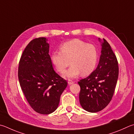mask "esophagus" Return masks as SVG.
Segmentation results:
<instances>
[{"label": "esophagus", "mask_w": 134, "mask_h": 134, "mask_svg": "<svg viewBox=\"0 0 134 134\" xmlns=\"http://www.w3.org/2000/svg\"><path fill=\"white\" fill-rule=\"evenodd\" d=\"M73 83H74V81H72V80H68V84H69V85L72 84Z\"/></svg>", "instance_id": "obj_1"}]
</instances>
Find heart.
I'll use <instances>...</instances> for the list:
<instances>
[{"label": "heart", "mask_w": 134, "mask_h": 134, "mask_svg": "<svg viewBox=\"0 0 134 134\" xmlns=\"http://www.w3.org/2000/svg\"><path fill=\"white\" fill-rule=\"evenodd\" d=\"M60 51H55L51 55V60L58 72L63 73L71 63V67L64 74L65 78H75L80 74L88 76L95 70L98 61V52L91 44L80 39L64 43Z\"/></svg>", "instance_id": "obj_1"}]
</instances>
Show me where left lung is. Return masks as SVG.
Segmentation results:
<instances>
[{"label":"left lung","instance_id":"obj_1","mask_svg":"<svg viewBox=\"0 0 134 134\" xmlns=\"http://www.w3.org/2000/svg\"><path fill=\"white\" fill-rule=\"evenodd\" d=\"M101 54L96 69L78 83L80 86V103L85 110L97 113L105 108L115 91L118 77V61L109 43L101 41Z\"/></svg>","mask_w":134,"mask_h":134}]
</instances>
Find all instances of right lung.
Segmentation results:
<instances>
[{
  "mask_svg": "<svg viewBox=\"0 0 134 134\" xmlns=\"http://www.w3.org/2000/svg\"><path fill=\"white\" fill-rule=\"evenodd\" d=\"M46 37L35 38L28 44L19 64L18 78L31 107L41 114H49L59 106L67 81L53 69Z\"/></svg>",
  "mask_w": 134,
  "mask_h": 134,
  "instance_id": "obj_1",
  "label": "right lung"
}]
</instances>
